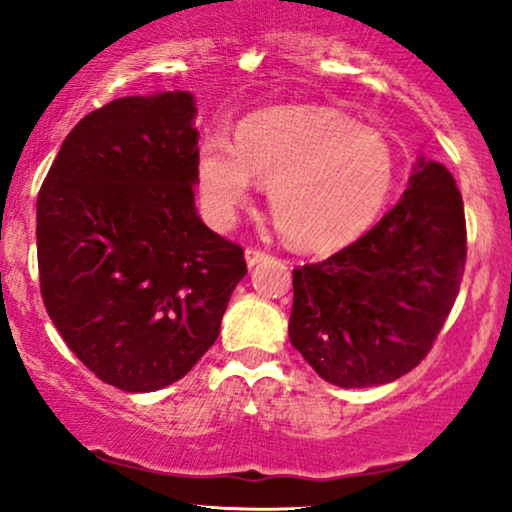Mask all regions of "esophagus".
<instances>
[{
	"label": "esophagus",
	"instance_id": "34e87169",
	"mask_svg": "<svg viewBox=\"0 0 512 512\" xmlns=\"http://www.w3.org/2000/svg\"><path fill=\"white\" fill-rule=\"evenodd\" d=\"M244 258H247V265H249V268H254V265L263 263V261H268L270 254H268V251H263V249L247 247V251H244Z\"/></svg>",
	"mask_w": 512,
	"mask_h": 512
}]
</instances>
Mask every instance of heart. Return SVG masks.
Here are the masks:
<instances>
[{
	"label": "heart",
	"instance_id": "obj_1",
	"mask_svg": "<svg viewBox=\"0 0 512 512\" xmlns=\"http://www.w3.org/2000/svg\"><path fill=\"white\" fill-rule=\"evenodd\" d=\"M207 212L226 226L254 179L268 186L270 216L293 247L333 251L366 233L387 205L391 146L326 109H268L237 125L235 146L207 137L195 160Z\"/></svg>",
	"mask_w": 512,
	"mask_h": 512
}]
</instances>
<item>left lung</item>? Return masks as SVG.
<instances>
[{
    "mask_svg": "<svg viewBox=\"0 0 512 512\" xmlns=\"http://www.w3.org/2000/svg\"><path fill=\"white\" fill-rule=\"evenodd\" d=\"M466 265L452 174L419 158L408 191L366 235L293 270L291 345L345 389L394 382L431 352Z\"/></svg>",
    "mask_w": 512,
    "mask_h": 512,
    "instance_id": "8db88e82",
    "label": "left lung"
}]
</instances>
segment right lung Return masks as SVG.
Returning a JSON list of instances; mask_svg holds the SVG:
<instances>
[{"instance_id": "right-lung-1", "label": "right lung", "mask_w": 512, "mask_h": 512, "mask_svg": "<svg viewBox=\"0 0 512 512\" xmlns=\"http://www.w3.org/2000/svg\"><path fill=\"white\" fill-rule=\"evenodd\" d=\"M191 93L118 97L65 137L37 198L39 284L62 340L102 382H177L247 275L240 244L195 212Z\"/></svg>"}]
</instances>
